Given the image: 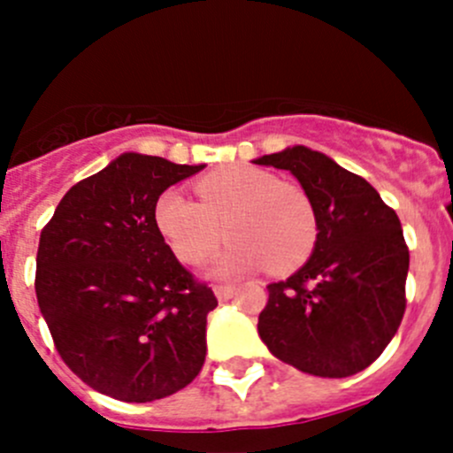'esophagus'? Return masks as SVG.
<instances>
[{
	"mask_svg": "<svg viewBox=\"0 0 453 453\" xmlns=\"http://www.w3.org/2000/svg\"><path fill=\"white\" fill-rule=\"evenodd\" d=\"M232 294H234V287H232V285H217V287H214V296H217L219 303H223V300H230Z\"/></svg>",
	"mask_w": 453,
	"mask_h": 453,
	"instance_id": "obj_1",
	"label": "esophagus"
}]
</instances>
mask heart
<instances>
[{"mask_svg":"<svg viewBox=\"0 0 453 453\" xmlns=\"http://www.w3.org/2000/svg\"><path fill=\"white\" fill-rule=\"evenodd\" d=\"M199 201L171 188L155 203V223L181 263L197 265L221 245L230 250L212 265L214 276H236L267 265L289 272L309 258L318 241V217L300 186L280 184L272 173L230 166L197 181Z\"/></svg>","mask_w":453,"mask_h":453,"instance_id":"heart-1","label":"heart"}]
</instances>
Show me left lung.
<instances>
[{
	"label": "left lung",
	"mask_w": 453,
	"mask_h": 453,
	"mask_svg": "<svg viewBox=\"0 0 453 453\" xmlns=\"http://www.w3.org/2000/svg\"><path fill=\"white\" fill-rule=\"evenodd\" d=\"M289 171L311 199L318 241L307 263L267 285L258 335L273 357L315 377L368 368L405 311L410 252L401 221L364 177L307 146L254 159Z\"/></svg>",
	"instance_id": "1"
}]
</instances>
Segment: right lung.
Returning a JSON list of instances; mask_svg holds the SVG:
<instances>
[{
    "label": "right lung",
    "instance_id": "add662e5",
    "mask_svg": "<svg viewBox=\"0 0 453 453\" xmlns=\"http://www.w3.org/2000/svg\"><path fill=\"white\" fill-rule=\"evenodd\" d=\"M201 168L122 153L72 186L41 232V315L67 368L100 395L164 399L203 366L217 298L181 267L155 223L159 195Z\"/></svg>",
    "mask_w": 453,
    "mask_h": 453
}]
</instances>
